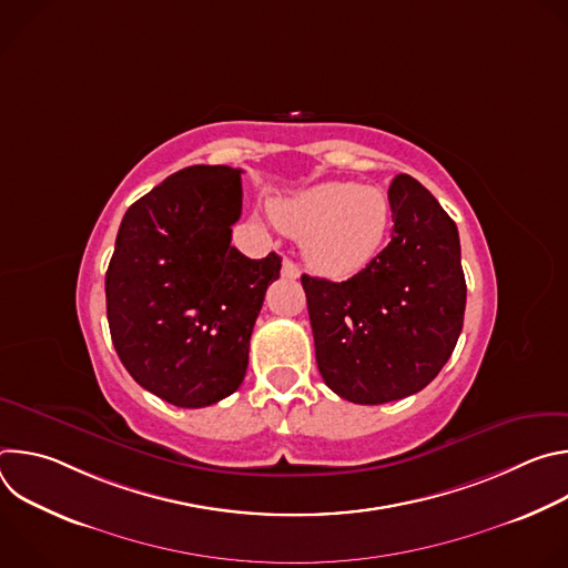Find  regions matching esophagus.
I'll list each match as a JSON object with an SVG mask.
<instances>
[{
  "mask_svg": "<svg viewBox=\"0 0 568 568\" xmlns=\"http://www.w3.org/2000/svg\"><path fill=\"white\" fill-rule=\"evenodd\" d=\"M281 274H283L285 278L294 281V278H298V276H301V270H298V265H296L294 261L285 258V261H283V270H281Z\"/></svg>",
  "mask_w": 568,
  "mask_h": 568,
  "instance_id": "34e87169",
  "label": "esophagus"
}]
</instances>
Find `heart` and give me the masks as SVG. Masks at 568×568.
Wrapping results in <instances>:
<instances>
[{
  "label": "heart",
  "mask_w": 568,
  "mask_h": 568,
  "mask_svg": "<svg viewBox=\"0 0 568 568\" xmlns=\"http://www.w3.org/2000/svg\"><path fill=\"white\" fill-rule=\"evenodd\" d=\"M272 220L303 237L307 265L328 278H348L375 261L390 229V202L377 186L321 182L270 204Z\"/></svg>",
  "instance_id": "b5f03b06"
}]
</instances>
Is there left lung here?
Listing matches in <instances>:
<instances>
[{
  "label": "left lung",
  "instance_id": "8db88e82",
  "mask_svg": "<svg viewBox=\"0 0 568 568\" xmlns=\"http://www.w3.org/2000/svg\"><path fill=\"white\" fill-rule=\"evenodd\" d=\"M390 242L353 278L303 274L316 366L339 397L384 404L423 390L447 364L465 314L454 220L414 178L388 186Z\"/></svg>",
  "mask_w": 568,
  "mask_h": 568
}]
</instances>
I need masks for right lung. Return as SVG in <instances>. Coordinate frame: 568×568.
I'll return each instance as SVG.
<instances>
[{"mask_svg":"<svg viewBox=\"0 0 568 568\" xmlns=\"http://www.w3.org/2000/svg\"><path fill=\"white\" fill-rule=\"evenodd\" d=\"M240 173L189 166L136 200L105 274L119 359L175 407H209L242 384L254 323L281 274L274 252L252 261L231 247Z\"/></svg>","mask_w":568,"mask_h":568,"instance_id":"obj_1","label":"right lung"}]
</instances>
